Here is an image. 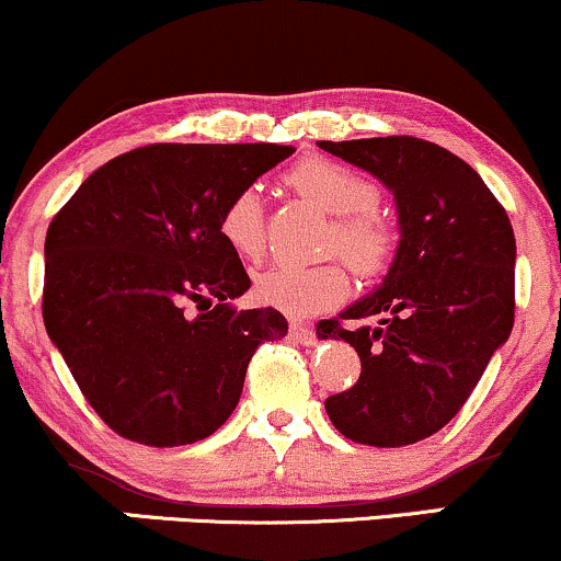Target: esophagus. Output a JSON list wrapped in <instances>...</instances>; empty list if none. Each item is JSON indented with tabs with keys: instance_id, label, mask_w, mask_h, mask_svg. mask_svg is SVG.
I'll return each instance as SVG.
<instances>
[{
	"instance_id": "obj_1",
	"label": "esophagus",
	"mask_w": 561,
	"mask_h": 561,
	"mask_svg": "<svg viewBox=\"0 0 561 561\" xmlns=\"http://www.w3.org/2000/svg\"><path fill=\"white\" fill-rule=\"evenodd\" d=\"M289 340L300 342V345H306V347L316 345V332H313V327H308V323L293 321V323H289Z\"/></svg>"
}]
</instances>
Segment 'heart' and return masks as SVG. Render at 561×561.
<instances>
[{"instance_id": "b5f03b06", "label": "heart", "mask_w": 561, "mask_h": 561, "mask_svg": "<svg viewBox=\"0 0 561 561\" xmlns=\"http://www.w3.org/2000/svg\"><path fill=\"white\" fill-rule=\"evenodd\" d=\"M289 185L310 204L336 216L327 251L340 253L355 274L374 279L387 272L397 255V232L376 211L381 191L374 180L336 164L332 159H306L287 174ZM221 240L240 259L259 261L266 251V214L259 187H242L227 201L219 216ZM347 272L340 261L276 263L255 276V298L285 316L306 319L340 306L347 295Z\"/></svg>"}]
</instances>
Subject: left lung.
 I'll return each instance as SVG.
<instances>
[{
	"label": "left lung",
	"instance_id": "8db88e82",
	"mask_svg": "<svg viewBox=\"0 0 561 561\" xmlns=\"http://www.w3.org/2000/svg\"><path fill=\"white\" fill-rule=\"evenodd\" d=\"M394 193L400 248L381 287L319 323L355 347L360 379L327 400L342 436L408 447L462 410L515 323V232L473 167L431 140H319ZM354 323L345 328L344 321Z\"/></svg>",
	"mask_w": 561,
	"mask_h": 561
}]
</instances>
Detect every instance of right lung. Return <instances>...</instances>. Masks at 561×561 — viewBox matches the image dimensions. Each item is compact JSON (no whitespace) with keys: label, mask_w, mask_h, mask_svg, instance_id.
<instances>
[{"label":"right lung","mask_w":561,"mask_h":561,"mask_svg":"<svg viewBox=\"0 0 561 561\" xmlns=\"http://www.w3.org/2000/svg\"><path fill=\"white\" fill-rule=\"evenodd\" d=\"M276 144H151L106 161L44 242V327L114 434L182 447L232 415L259 345L287 334L248 293L219 216L293 153ZM191 305L198 314L186 310Z\"/></svg>","instance_id":"obj_1"}]
</instances>
